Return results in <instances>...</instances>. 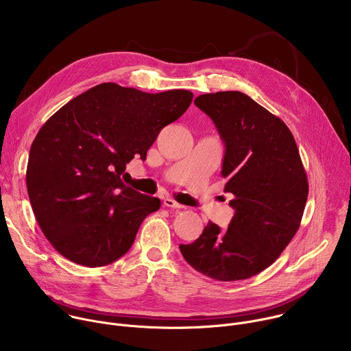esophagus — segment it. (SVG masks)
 I'll use <instances>...</instances> for the list:
<instances>
[{
	"label": "esophagus",
	"instance_id": "34e87169",
	"mask_svg": "<svg viewBox=\"0 0 351 351\" xmlns=\"http://www.w3.org/2000/svg\"><path fill=\"white\" fill-rule=\"evenodd\" d=\"M164 206H165V207H169V208H175V210H180V208H184V206L179 204L178 202H175L173 198H169V197L164 199Z\"/></svg>",
	"mask_w": 351,
	"mask_h": 351
}]
</instances>
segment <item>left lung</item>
I'll use <instances>...</instances> for the list:
<instances>
[{
    "label": "left lung",
    "instance_id": "left-lung-1",
    "mask_svg": "<svg viewBox=\"0 0 351 351\" xmlns=\"http://www.w3.org/2000/svg\"><path fill=\"white\" fill-rule=\"evenodd\" d=\"M194 104L214 121L225 143L222 176L234 215L228 229L208 222L195 241L179 248L208 278L248 279L272 265L298 230L307 173L286 123L244 93L203 94Z\"/></svg>",
    "mask_w": 351,
    "mask_h": 351
}]
</instances>
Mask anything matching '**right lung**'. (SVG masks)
Wrapping results in <instances>:
<instances>
[{
    "label": "right lung",
    "instance_id": "right-lung-1",
    "mask_svg": "<svg viewBox=\"0 0 351 351\" xmlns=\"http://www.w3.org/2000/svg\"><path fill=\"white\" fill-rule=\"evenodd\" d=\"M193 93L149 94L101 83L75 97L38 130L26 184L34 217L51 245L84 267L108 265L129 252L160 198L126 186V164L145 160L167 125L191 104Z\"/></svg>",
    "mask_w": 351,
    "mask_h": 351
}]
</instances>
